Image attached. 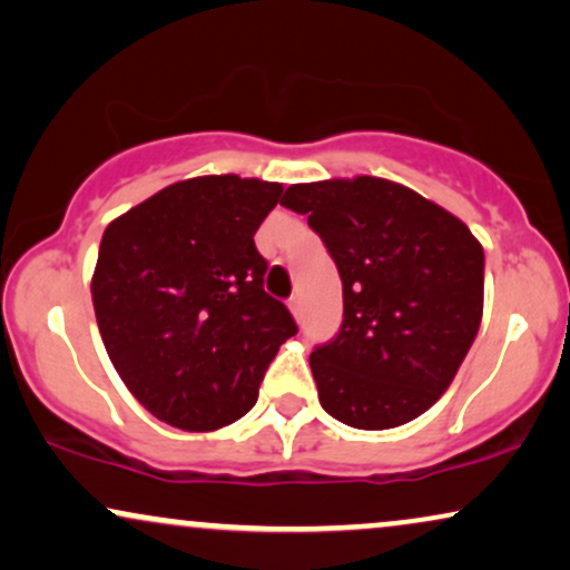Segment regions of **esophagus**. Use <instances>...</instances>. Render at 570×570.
Returning a JSON list of instances; mask_svg holds the SVG:
<instances>
[{
  "label": "esophagus",
  "instance_id": "34e87169",
  "mask_svg": "<svg viewBox=\"0 0 570 570\" xmlns=\"http://www.w3.org/2000/svg\"><path fill=\"white\" fill-rule=\"evenodd\" d=\"M286 305H289L294 318H299V313H302V299H299V294H294V297H292L289 302H286Z\"/></svg>",
  "mask_w": 570,
  "mask_h": 570
}]
</instances>
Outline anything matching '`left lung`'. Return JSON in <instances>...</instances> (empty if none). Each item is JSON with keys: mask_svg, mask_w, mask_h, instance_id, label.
I'll return each instance as SVG.
<instances>
[{"mask_svg": "<svg viewBox=\"0 0 570 570\" xmlns=\"http://www.w3.org/2000/svg\"><path fill=\"white\" fill-rule=\"evenodd\" d=\"M344 286L338 336L309 355L323 410L352 429L413 421L446 392L484 315V247L458 215L376 176L294 184Z\"/></svg>", "mask_w": 570, "mask_h": 570, "instance_id": "1", "label": "left lung"}]
</instances>
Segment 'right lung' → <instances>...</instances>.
Instances as JSON below:
<instances>
[{"label":"right lung","instance_id":"1","mask_svg":"<svg viewBox=\"0 0 570 570\" xmlns=\"http://www.w3.org/2000/svg\"><path fill=\"white\" fill-rule=\"evenodd\" d=\"M284 186L197 176L165 186L105 228L91 299L128 392L181 431L239 421L271 360L297 334L263 289L255 247Z\"/></svg>","mask_w":570,"mask_h":570}]
</instances>
